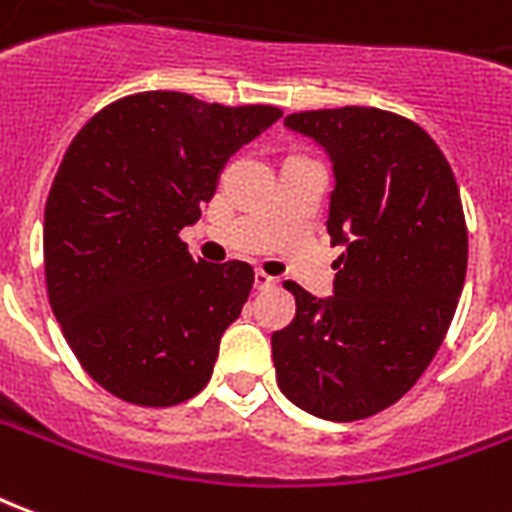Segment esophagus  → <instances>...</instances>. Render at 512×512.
<instances>
[{
    "label": "esophagus",
    "mask_w": 512,
    "mask_h": 512,
    "mask_svg": "<svg viewBox=\"0 0 512 512\" xmlns=\"http://www.w3.org/2000/svg\"><path fill=\"white\" fill-rule=\"evenodd\" d=\"M253 284H256V289H273L275 284H278V281H275L273 275H267V273H262V270H256V275H253Z\"/></svg>",
    "instance_id": "1"
}]
</instances>
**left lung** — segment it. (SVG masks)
<instances>
[{
	"label": "left lung",
	"mask_w": 512,
	"mask_h": 512,
	"mask_svg": "<svg viewBox=\"0 0 512 512\" xmlns=\"http://www.w3.org/2000/svg\"><path fill=\"white\" fill-rule=\"evenodd\" d=\"M289 132L328 154L331 297L295 295L273 333L278 386L297 408L355 422L389 408L430 366L466 281L469 237L455 173L433 137L375 107L286 115Z\"/></svg>",
	"instance_id": "8db88e82"
}]
</instances>
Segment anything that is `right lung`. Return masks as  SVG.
Wrapping results in <instances>:
<instances>
[{
	"instance_id": "right-lung-1",
	"label": "right lung",
	"mask_w": 512,
	"mask_h": 512,
	"mask_svg": "<svg viewBox=\"0 0 512 512\" xmlns=\"http://www.w3.org/2000/svg\"><path fill=\"white\" fill-rule=\"evenodd\" d=\"M281 115L148 90L104 107L68 146L43 215L46 289L68 347L110 394L168 408L209 383L253 267L192 259L179 231L228 157Z\"/></svg>"
}]
</instances>
